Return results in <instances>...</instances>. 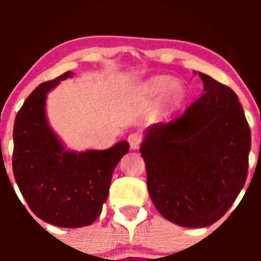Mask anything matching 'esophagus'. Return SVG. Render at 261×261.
<instances>
[{
    "instance_id": "1",
    "label": "esophagus",
    "mask_w": 261,
    "mask_h": 261,
    "mask_svg": "<svg viewBox=\"0 0 261 261\" xmlns=\"http://www.w3.org/2000/svg\"><path fill=\"white\" fill-rule=\"evenodd\" d=\"M127 141H128V144H130L131 149L138 150L139 146H140V143H141V136L139 135V134L134 133V134H131V135H128Z\"/></svg>"
}]
</instances>
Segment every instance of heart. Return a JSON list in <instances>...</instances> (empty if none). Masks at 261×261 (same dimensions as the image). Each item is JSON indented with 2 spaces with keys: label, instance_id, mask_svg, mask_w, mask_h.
Here are the masks:
<instances>
[{
  "label": "heart",
  "instance_id": "1",
  "mask_svg": "<svg viewBox=\"0 0 261 261\" xmlns=\"http://www.w3.org/2000/svg\"><path fill=\"white\" fill-rule=\"evenodd\" d=\"M143 93L149 99H158L163 97V106L168 112L179 109L186 102L188 94L184 84L169 75H156L150 78L144 84Z\"/></svg>",
  "mask_w": 261,
  "mask_h": 261
}]
</instances>
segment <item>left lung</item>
<instances>
[{
    "instance_id": "1",
    "label": "left lung",
    "mask_w": 261,
    "mask_h": 261,
    "mask_svg": "<svg viewBox=\"0 0 261 261\" xmlns=\"http://www.w3.org/2000/svg\"><path fill=\"white\" fill-rule=\"evenodd\" d=\"M204 93L169 123L145 130L147 191L160 215L207 227L228 211L247 177L251 134L235 92L198 73Z\"/></svg>"
}]
</instances>
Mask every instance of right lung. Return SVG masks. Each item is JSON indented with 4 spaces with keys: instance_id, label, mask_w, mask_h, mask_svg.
Here are the masks:
<instances>
[{
    "instance_id": "obj_1",
    "label": "right lung",
    "mask_w": 261,
    "mask_h": 261,
    "mask_svg": "<svg viewBox=\"0 0 261 261\" xmlns=\"http://www.w3.org/2000/svg\"><path fill=\"white\" fill-rule=\"evenodd\" d=\"M73 72L36 87L17 112L12 169L30 210L45 222L77 228L92 225L107 201L112 173L127 154V141L106 150L64 146L46 117V96Z\"/></svg>"
}]
</instances>
